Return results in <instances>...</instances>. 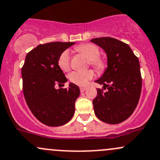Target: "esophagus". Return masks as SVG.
Wrapping results in <instances>:
<instances>
[{
    "mask_svg": "<svg viewBox=\"0 0 160 160\" xmlns=\"http://www.w3.org/2000/svg\"><path fill=\"white\" fill-rule=\"evenodd\" d=\"M86 89H87V88H86V87H80V92H83V91H85Z\"/></svg>",
    "mask_w": 160,
    "mask_h": 160,
    "instance_id": "obj_1",
    "label": "esophagus"
}]
</instances>
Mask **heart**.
Returning a JSON list of instances; mask_svg holds the SVG:
<instances>
[{
  "instance_id": "obj_1",
  "label": "heart",
  "mask_w": 160,
  "mask_h": 160,
  "mask_svg": "<svg viewBox=\"0 0 160 160\" xmlns=\"http://www.w3.org/2000/svg\"><path fill=\"white\" fill-rule=\"evenodd\" d=\"M89 60V63L97 70H104L107 63L103 58L100 57V49L93 43H83L75 48ZM58 66L63 71H68L70 66V55L69 50H64L60 53L58 60ZM93 70H87L85 71H73L70 74V80L72 83L79 86H86L90 80L93 78Z\"/></svg>"
}]
</instances>
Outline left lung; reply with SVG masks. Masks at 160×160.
I'll list each match as a JSON object with an SVG mask.
<instances>
[{
    "mask_svg": "<svg viewBox=\"0 0 160 160\" xmlns=\"http://www.w3.org/2000/svg\"><path fill=\"white\" fill-rule=\"evenodd\" d=\"M102 48L107 55V68L95 82L102 84L93 100V110L99 120L110 124L123 122L137 107L142 89L139 59L127 43L105 38L90 40Z\"/></svg>",
    "mask_w": 160,
    "mask_h": 160,
    "instance_id": "8db88e82",
    "label": "left lung"
}]
</instances>
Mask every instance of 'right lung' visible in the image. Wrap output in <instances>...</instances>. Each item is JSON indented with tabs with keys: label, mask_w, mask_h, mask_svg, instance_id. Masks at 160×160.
<instances>
[{
	"label": "right lung",
	"mask_w": 160,
	"mask_h": 160,
	"mask_svg": "<svg viewBox=\"0 0 160 160\" xmlns=\"http://www.w3.org/2000/svg\"><path fill=\"white\" fill-rule=\"evenodd\" d=\"M74 43L50 42L38 45L27 54L22 67L27 104L33 116L49 127L64 125L74 114L76 100L80 96L78 86L70 83L68 88L54 87L67 81L58 60L60 53Z\"/></svg>",
	"instance_id": "add662e5"
}]
</instances>
